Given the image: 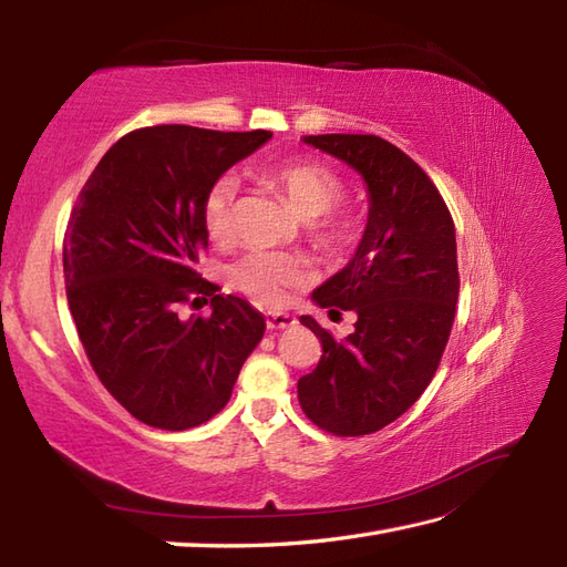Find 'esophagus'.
Here are the masks:
<instances>
[{"mask_svg": "<svg viewBox=\"0 0 567 567\" xmlns=\"http://www.w3.org/2000/svg\"><path fill=\"white\" fill-rule=\"evenodd\" d=\"M265 323H268V329L277 331V329L295 327V317L285 315V311H268V315H265Z\"/></svg>", "mask_w": 567, "mask_h": 567, "instance_id": "1", "label": "esophagus"}]
</instances>
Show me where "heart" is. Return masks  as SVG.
<instances>
[{"instance_id":"1","label":"heart","mask_w":567,"mask_h":567,"mask_svg":"<svg viewBox=\"0 0 567 567\" xmlns=\"http://www.w3.org/2000/svg\"><path fill=\"white\" fill-rule=\"evenodd\" d=\"M292 202L299 216H305L309 231L323 246H341L353 231V219L333 207L343 197V179L331 167L317 161H287L268 173ZM238 183L234 175H219L204 189L202 224L212 240H226L234 234V204ZM309 262L299 252L250 250L228 268V282L234 290L256 299L262 307H280L287 297L307 282Z\"/></svg>"}]
</instances>
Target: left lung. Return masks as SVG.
<instances>
[{
  "mask_svg": "<svg viewBox=\"0 0 567 567\" xmlns=\"http://www.w3.org/2000/svg\"><path fill=\"white\" fill-rule=\"evenodd\" d=\"M305 143L363 175L370 214L353 260L315 290L323 309H351L343 341L299 317L321 341V358L299 378L309 421L333 436H365L400 419L429 388L455 319V226L431 177L390 141L372 134H323Z\"/></svg>",
  "mask_w": 567,
  "mask_h": 567,
  "instance_id": "obj_1",
  "label": "left lung"
}]
</instances>
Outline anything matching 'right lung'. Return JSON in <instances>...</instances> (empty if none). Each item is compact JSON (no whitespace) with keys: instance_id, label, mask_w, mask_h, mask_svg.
I'll use <instances>...</instances> for the list:
<instances>
[{"instance_id":"right-lung-1","label":"right lung","mask_w":567,"mask_h":567,"mask_svg":"<svg viewBox=\"0 0 567 567\" xmlns=\"http://www.w3.org/2000/svg\"><path fill=\"white\" fill-rule=\"evenodd\" d=\"M270 136L136 128L104 153L70 212L63 272L82 348L114 400L153 429L185 431L219 414L262 339L260 311L216 295L195 265L209 238L204 189ZM199 301L213 305L209 318L176 317L179 303Z\"/></svg>"}]
</instances>
